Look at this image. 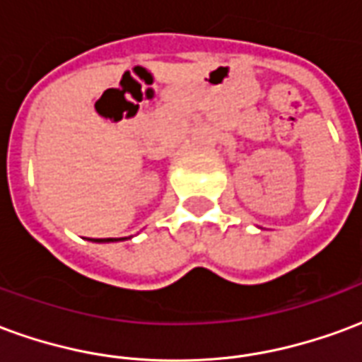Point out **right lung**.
<instances>
[{
	"instance_id": "right-lung-1",
	"label": "right lung",
	"mask_w": 362,
	"mask_h": 362,
	"mask_svg": "<svg viewBox=\"0 0 362 362\" xmlns=\"http://www.w3.org/2000/svg\"><path fill=\"white\" fill-rule=\"evenodd\" d=\"M95 243H118V240H126V238H90Z\"/></svg>"
}]
</instances>
